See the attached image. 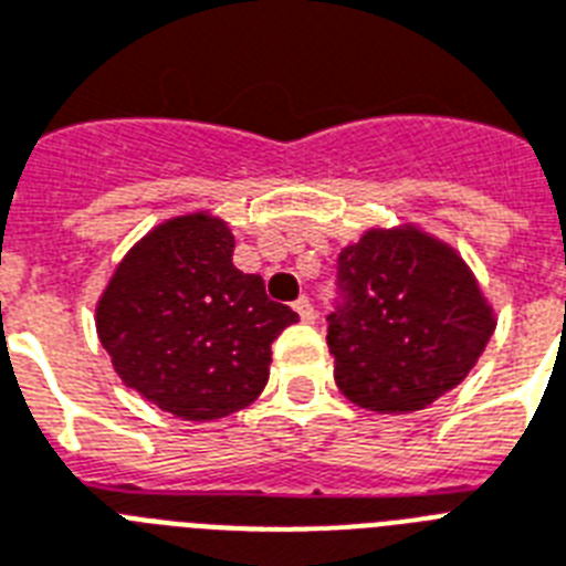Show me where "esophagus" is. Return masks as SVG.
I'll return each mask as SVG.
<instances>
[{
    "label": "esophagus",
    "instance_id": "1",
    "mask_svg": "<svg viewBox=\"0 0 566 566\" xmlns=\"http://www.w3.org/2000/svg\"><path fill=\"white\" fill-rule=\"evenodd\" d=\"M292 306H295V312L301 315V321H304V324H312V321H315V310H312V304L306 301V297H297Z\"/></svg>",
    "mask_w": 566,
    "mask_h": 566
}]
</instances>
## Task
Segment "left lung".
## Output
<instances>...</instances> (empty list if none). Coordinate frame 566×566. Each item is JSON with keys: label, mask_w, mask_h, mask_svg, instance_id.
<instances>
[{"label": "left lung", "mask_w": 566, "mask_h": 566, "mask_svg": "<svg viewBox=\"0 0 566 566\" xmlns=\"http://www.w3.org/2000/svg\"><path fill=\"white\" fill-rule=\"evenodd\" d=\"M336 286L333 377L361 409H427L468 377L494 336V310L468 262L411 224L374 228L347 245Z\"/></svg>", "instance_id": "8db88e82"}]
</instances>
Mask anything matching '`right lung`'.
I'll return each instance as SVG.
<instances>
[{"label": "right lung", "instance_id": "add662e5", "mask_svg": "<svg viewBox=\"0 0 566 566\" xmlns=\"http://www.w3.org/2000/svg\"><path fill=\"white\" fill-rule=\"evenodd\" d=\"M260 274L233 265V233L210 212L157 224L98 297V342L122 382L184 420H219L269 382L271 342L295 324Z\"/></svg>", "mask_w": 566, "mask_h": 566}]
</instances>
